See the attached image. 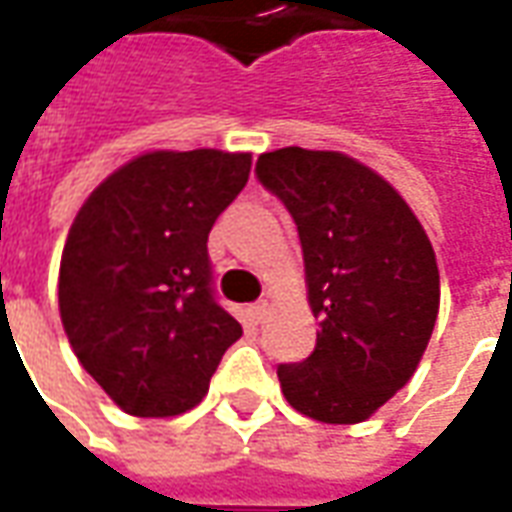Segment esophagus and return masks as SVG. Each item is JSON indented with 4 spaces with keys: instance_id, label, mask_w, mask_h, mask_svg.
Here are the masks:
<instances>
[{
    "instance_id": "obj_1",
    "label": "esophagus",
    "mask_w": 512,
    "mask_h": 512,
    "mask_svg": "<svg viewBox=\"0 0 512 512\" xmlns=\"http://www.w3.org/2000/svg\"><path fill=\"white\" fill-rule=\"evenodd\" d=\"M268 307H271V304H268V299H260V301H257V304H255V307H252V318H255V323H263V321H266Z\"/></svg>"
}]
</instances>
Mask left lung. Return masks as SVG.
<instances>
[{
    "label": "left lung",
    "instance_id": "1",
    "mask_svg": "<svg viewBox=\"0 0 512 512\" xmlns=\"http://www.w3.org/2000/svg\"><path fill=\"white\" fill-rule=\"evenodd\" d=\"M257 180L299 230L318 343L279 365L301 414L354 425L414 376L439 315V266L406 200L381 175L334 150L282 147L257 158Z\"/></svg>",
    "mask_w": 512,
    "mask_h": 512
}]
</instances>
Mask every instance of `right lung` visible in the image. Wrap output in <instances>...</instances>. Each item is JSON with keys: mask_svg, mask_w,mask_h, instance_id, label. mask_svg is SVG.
I'll use <instances>...</instances> for the list:
<instances>
[{"mask_svg": "<svg viewBox=\"0 0 512 512\" xmlns=\"http://www.w3.org/2000/svg\"><path fill=\"white\" fill-rule=\"evenodd\" d=\"M249 153L156 150L76 213L60 263L73 354L134 417L200 403L241 323L213 296L208 233L249 180Z\"/></svg>", "mask_w": 512, "mask_h": 512, "instance_id": "obj_1", "label": "right lung"}]
</instances>
